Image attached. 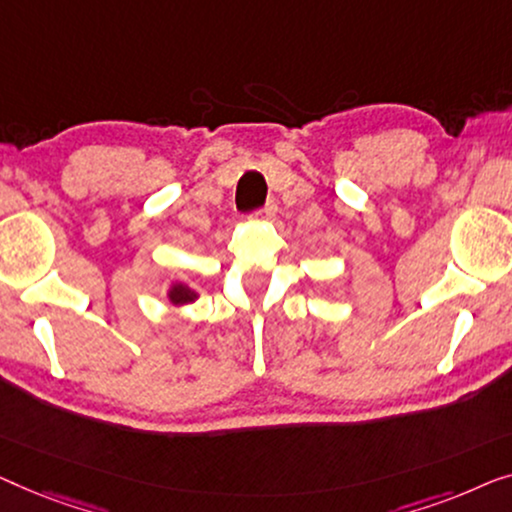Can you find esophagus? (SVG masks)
<instances>
[{
  "label": "esophagus",
  "mask_w": 512,
  "mask_h": 512,
  "mask_svg": "<svg viewBox=\"0 0 512 512\" xmlns=\"http://www.w3.org/2000/svg\"><path fill=\"white\" fill-rule=\"evenodd\" d=\"M273 215H276V204H264L262 208H255L253 213H250V218H255V220H271Z\"/></svg>",
  "instance_id": "esophagus-1"
}]
</instances>
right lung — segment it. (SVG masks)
<instances>
[{
  "mask_svg": "<svg viewBox=\"0 0 512 512\" xmlns=\"http://www.w3.org/2000/svg\"><path fill=\"white\" fill-rule=\"evenodd\" d=\"M169 297L174 304H187V301L197 299V294H194L190 287H185V285H174V290H171Z\"/></svg>",
  "mask_w": 512,
  "mask_h": 512,
  "instance_id": "add662e5",
  "label": "right lung"
}]
</instances>
